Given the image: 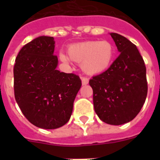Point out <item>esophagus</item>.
Masks as SVG:
<instances>
[{
	"label": "esophagus",
	"instance_id": "34e87169",
	"mask_svg": "<svg viewBox=\"0 0 160 160\" xmlns=\"http://www.w3.org/2000/svg\"><path fill=\"white\" fill-rule=\"evenodd\" d=\"M82 85H87L89 82V78L87 77H82Z\"/></svg>",
	"mask_w": 160,
	"mask_h": 160
}]
</instances>
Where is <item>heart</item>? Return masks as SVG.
Instances as JSON below:
<instances>
[{
  "label": "heart",
  "instance_id": "1",
  "mask_svg": "<svg viewBox=\"0 0 160 160\" xmlns=\"http://www.w3.org/2000/svg\"><path fill=\"white\" fill-rule=\"evenodd\" d=\"M68 56L60 53L61 60L69 63L70 59L82 65L86 73L98 74L106 71L112 62L114 46L107 41H88L73 44L68 49Z\"/></svg>",
  "mask_w": 160,
  "mask_h": 160
}]
</instances>
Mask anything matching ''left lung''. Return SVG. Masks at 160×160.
<instances>
[{"mask_svg": "<svg viewBox=\"0 0 160 160\" xmlns=\"http://www.w3.org/2000/svg\"><path fill=\"white\" fill-rule=\"evenodd\" d=\"M120 54L105 72L94 76L96 114L106 123L122 125L136 117L148 94L146 66L136 46L122 35L111 32Z\"/></svg>", "mask_w": 160, "mask_h": 160, "instance_id": "8db88e82", "label": "left lung"}]
</instances>
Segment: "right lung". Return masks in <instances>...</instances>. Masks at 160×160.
<instances>
[{
  "instance_id": "right-lung-1",
  "label": "right lung",
  "mask_w": 160,
  "mask_h": 160,
  "mask_svg": "<svg viewBox=\"0 0 160 160\" xmlns=\"http://www.w3.org/2000/svg\"><path fill=\"white\" fill-rule=\"evenodd\" d=\"M53 37L35 38L22 48L13 67L15 99L25 117L38 128L56 129L70 120L81 88L78 75L56 70Z\"/></svg>"
}]
</instances>
